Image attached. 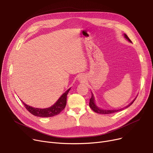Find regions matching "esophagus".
<instances>
[{
  "mask_svg": "<svg viewBox=\"0 0 153 153\" xmlns=\"http://www.w3.org/2000/svg\"><path fill=\"white\" fill-rule=\"evenodd\" d=\"M78 79L79 80V81H84V80H85V76L84 75H80L78 77Z\"/></svg>",
  "mask_w": 153,
  "mask_h": 153,
  "instance_id": "1",
  "label": "esophagus"
}]
</instances>
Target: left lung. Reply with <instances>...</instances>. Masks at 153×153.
<instances>
[{
  "label": "left lung",
  "instance_id": "1",
  "mask_svg": "<svg viewBox=\"0 0 153 153\" xmlns=\"http://www.w3.org/2000/svg\"><path fill=\"white\" fill-rule=\"evenodd\" d=\"M124 37L126 38V39L128 40V42H129L130 43H132V42H131V41L130 40V39L129 38H128V36H127L126 34H125V33H124ZM91 93H92V97H91V99H90L89 106H90V107L92 109V110H93L94 111L96 112V113H97V114H110L115 113V112H117V111H120V110H124V109L128 108V107H130V106L131 105V104L134 102V101L135 100V99H136V97H136V98H135L130 103H129L128 105H126V107H123V108H120V109H118V110H114V109H113V110H107V109H102V108H101L100 107H99L97 105V104H96V103H95V98H94V94H92V92H91Z\"/></svg>",
  "mask_w": 153,
  "mask_h": 153
}]
</instances>
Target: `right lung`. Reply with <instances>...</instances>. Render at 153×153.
I'll return each mask as SVG.
<instances>
[{
  "mask_svg": "<svg viewBox=\"0 0 153 153\" xmlns=\"http://www.w3.org/2000/svg\"><path fill=\"white\" fill-rule=\"evenodd\" d=\"M71 88L68 89L64 92L61 97L58 99V100L54 103V104L50 107L46 108H35L31 106L28 105L27 104L24 103L22 100V103L25 105V108L30 113L36 117H51L58 115L60 112L64 110L66 105V100H67V95L69 92Z\"/></svg>",
  "mask_w": 153,
  "mask_h": 153,
  "instance_id": "obj_1",
  "label": "right lung"
}]
</instances>
